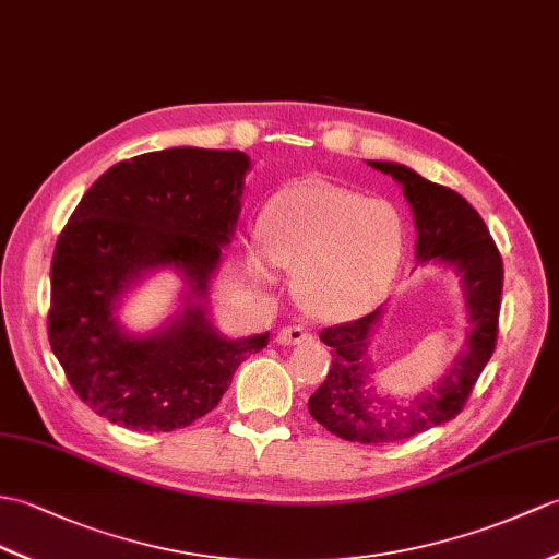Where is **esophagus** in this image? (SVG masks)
Here are the masks:
<instances>
[{"instance_id":"obj_1","label":"esophagus","mask_w":559,"mask_h":559,"mask_svg":"<svg viewBox=\"0 0 559 559\" xmlns=\"http://www.w3.org/2000/svg\"><path fill=\"white\" fill-rule=\"evenodd\" d=\"M278 345H305L311 343V333L305 326H285L276 335Z\"/></svg>"}]
</instances>
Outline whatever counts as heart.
Instances as JSON below:
<instances>
[{
	"label": "heart",
	"mask_w": 559,
	"mask_h": 559,
	"mask_svg": "<svg viewBox=\"0 0 559 559\" xmlns=\"http://www.w3.org/2000/svg\"><path fill=\"white\" fill-rule=\"evenodd\" d=\"M271 264L295 271V297L311 317L345 321L365 314L391 285L405 248L395 206L323 180L288 186L257 221ZM252 271L266 274L264 257Z\"/></svg>",
	"instance_id": "b5f03b06"
}]
</instances>
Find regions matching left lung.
<instances>
[{"label": "left lung", "instance_id": "1", "mask_svg": "<svg viewBox=\"0 0 559 559\" xmlns=\"http://www.w3.org/2000/svg\"><path fill=\"white\" fill-rule=\"evenodd\" d=\"M393 176L412 206L417 228V264L433 262L455 271L466 309V338L445 373L414 397L376 391L369 345L383 307L357 321L321 331L331 347V369L309 397V414L333 436L349 443L379 445L417 436L455 419L496 349L502 295V259L474 206L455 190L431 183L414 168L395 162H367Z\"/></svg>", "mask_w": 559, "mask_h": 559}]
</instances>
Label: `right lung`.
Masks as SVG:
<instances>
[{"mask_svg": "<svg viewBox=\"0 0 559 559\" xmlns=\"http://www.w3.org/2000/svg\"><path fill=\"white\" fill-rule=\"evenodd\" d=\"M250 157L168 147L114 164L78 202L51 257L49 345L90 409L133 431H174L212 412L269 333L226 338L210 283L240 216ZM171 267L185 305L164 328L131 334L122 295Z\"/></svg>", "mask_w": 559, "mask_h": 559, "instance_id": "obj_1", "label": "right lung"}]
</instances>
